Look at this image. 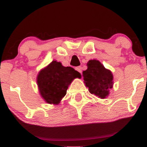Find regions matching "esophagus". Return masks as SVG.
<instances>
[{"mask_svg": "<svg viewBox=\"0 0 147 147\" xmlns=\"http://www.w3.org/2000/svg\"><path fill=\"white\" fill-rule=\"evenodd\" d=\"M75 70H77V71H78L79 72H80V73H82V67H81V66L76 67Z\"/></svg>", "mask_w": 147, "mask_h": 147, "instance_id": "1", "label": "esophagus"}]
</instances>
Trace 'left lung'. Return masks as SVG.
Masks as SVG:
<instances>
[{
    "instance_id": "left-lung-1",
    "label": "left lung",
    "mask_w": 147,
    "mask_h": 147,
    "mask_svg": "<svg viewBox=\"0 0 147 147\" xmlns=\"http://www.w3.org/2000/svg\"><path fill=\"white\" fill-rule=\"evenodd\" d=\"M87 70L83 71L84 83L91 94L100 98H106L113 88V77L110 70H106L99 61L90 60L87 63Z\"/></svg>"
}]
</instances>
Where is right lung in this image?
Here are the masks:
<instances>
[{"label":"right lung","mask_w":147,"mask_h":147,"mask_svg":"<svg viewBox=\"0 0 147 147\" xmlns=\"http://www.w3.org/2000/svg\"><path fill=\"white\" fill-rule=\"evenodd\" d=\"M77 77L81 78V75L75 69L64 67L60 62L53 61L39 72L37 77V84L45 102L58 104L66 95L68 86Z\"/></svg>","instance_id":"obj_1"}]
</instances>
